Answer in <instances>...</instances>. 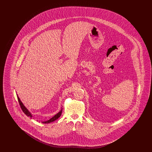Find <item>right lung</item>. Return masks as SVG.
<instances>
[{
    "label": "right lung",
    "instance_id": "right-lung-1",
    "mask_svg": "<svg viewBox=\"0 0 152 152\" xmlns=\"http://www.w3.org/2000/svg\"><path fill=\"white\" fill-rule=\"evenodd\" d=\"M17 97H18V101H19V105H20V107H21V109H22L23 112L27 116H29L31 118H32V115H31V113L28 110V109L24 106V105L23 104L22 101H20L19 97H18V95H17ZM61 113H62V109L60 110V111L58 113H57L56 115H55L53 117H52L51 119H50L49 120L46 121H43V122H42V123H44V124H48V123H51V122H53V121H55L56 120L58 119V118H59V117H60L61 115Z\"/></svg>",
    "mask_w": 152,
    "mask_h": 152
}]
</instances>
